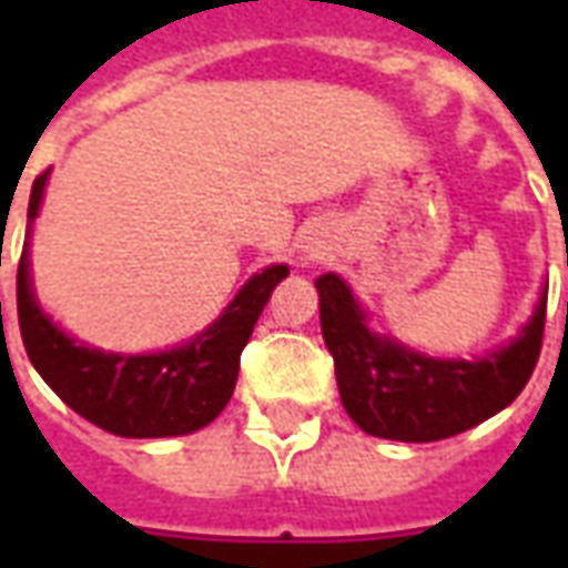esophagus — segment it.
Instances as JSON below:
<instances>
[{"instance_id": "34e87169", "label": "esophagus", "mask_w": 568, "mask_h": 568, "mask_svg": "<svg viewBox=\"0 0 568 568\" xmlns=\"http://www.w3.org/2000/svg\"><path fill=\"white\" fill-rule=\"evenodd\" d=\"M328 255V246L322 243V240H316V236H310V240H304L301 243V264H310V261H320Z\"/></svg>"}]
</instances>
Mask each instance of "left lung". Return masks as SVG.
<instances>
[{
    "instance_id": "1",
    "label": "left lung",
    "mask_w": 568,
    "mask_h": 568,
    "mask_svg": "<svg viewBox=\"0 0 568 568\" xmlns=\"http://www.w3.org/2000/svg\"><path fill=\"white\" fill-rule=\"evenodd\" d=\"M316 292L341 402L349 419L374 438L407 444L453 438L505 410L536 371L548 285L524 328L508 344L475 358H435L377 334L337 273L320 276Z\"/></svg>"
}]
</instances>
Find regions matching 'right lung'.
Segmentation results:
<instances>
[{
	"label": "right lung",
	"instance_id": "1",
	"mask_svg": "<svg viewBox=\"0 0 568 568\" xmlns=\"http://www.w3.org/2000/svg\"><path fill=\"white\" fill-rule=\"evenodd\" d=\"M51 170L32 182L27 246L18 264V322L32 368L79 417L121 438H175L210 426L231 402L240 353L288 264L248 280L210 328L161 353H105L75 341L36 301L30 276L32 222L42 210ZM2 322V301H0Z\"/></svg>",
	"mask_w": 568,
	"mask_h": 568
}]
</instances>
